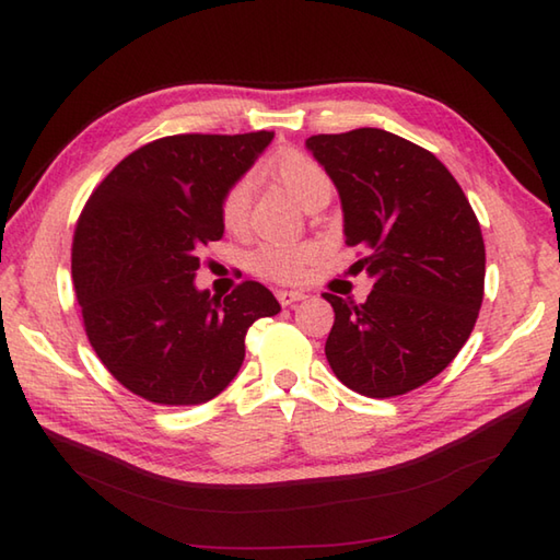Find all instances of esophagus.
<instances>
[{"label":"esophagus","instance_id":"esophagus-1","mask_svg":"<svg viewBox=\"0 0 560 560\" xmlns=\"http://www.w3.org/2000/svg\"><path fill=\"white\" fill-rule=\"evenodd\" d=\"M277 299H279V303H281V305H293V303L303 301V299H305V293H303V291H279V293H277Z\"/></svg>","mask_w":560,"mask_h":560}]
</instances>
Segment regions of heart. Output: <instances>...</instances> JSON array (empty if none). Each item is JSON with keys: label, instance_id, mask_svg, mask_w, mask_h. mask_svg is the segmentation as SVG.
I'll return each mask as SVG.
<instances>
[{"label": "heart", "instance_id": "obj_1", "mask_svg": "<svg viewBox=\"0 0 560 560\" xmlns=\"http://www.w3.org/2000/svg\"><path fill=\"white\" fill-rule=\"evenodd\" d=\"M271 175L287 192L299 201V205H311V201L329 192V177L323 165L305 156L301 151H283L273 161ZM249 209V183H235L221 201V221L229 231H241L247 221ZM315 249L311 245H265L255 255V267L265 277L277 281H293L299 279L305 265H311Z\"/></svg>", "mask_w": 560, "mask_h": 560}]
</instances>
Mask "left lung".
Listing matches in <instances>:
<instances>
[{
	"label": "left lung",
	"mask_w": 560,
	"mask_h": 560,
	"mask_svg": "<svg viewBox=\"0 0 560 560\" xmlns=\"http://www.w3.org/2000/svg\"><path fill=\"white\" fill-rule=\"evenodd\" d=\"M305 149L335 183L343 235L373 279L359 305L335 293L325 355L349 389L385 399L443 373L483 301L486 249L455 177L431 151L385 129L315 135Z\"/></svg>",
	"instance_id": "obj_1"
}]
</instances>
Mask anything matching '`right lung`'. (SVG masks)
<instances>
[{
  "instance_id": "add662e5",
  "label": "right lung",
  "mask_w": 560,
  "mask_h": 560,
  "mask_svg": "<svg viewBox=\"0 0 560 560\" xmlns=\"http://www.w3.org/2000/svg\"><path fill=\"white\" fill-rule=\"evenodd\" d=\"M273 132L177 135L129 153L81 211L71 279L93 351L117 383L168 407L205 404L233 383L245 335L281 311L257 281L197 289L199 249L221 241V201Z\"/></svg>"
}]
</instances>
